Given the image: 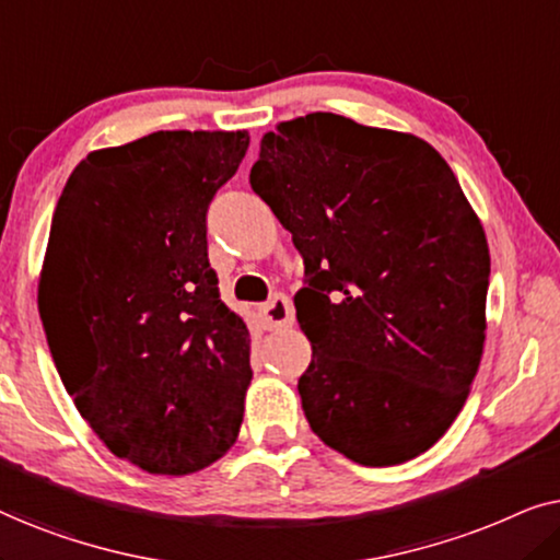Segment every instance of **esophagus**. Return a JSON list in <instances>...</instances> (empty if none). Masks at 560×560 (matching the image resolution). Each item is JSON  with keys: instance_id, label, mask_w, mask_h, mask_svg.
<instances>
[{"instance_id": "obj_1", "label": "esophagus", "mask_w": 560, "mask_h": 560, "mask_svg": "<svg viewBox=\"0 0 560 560\" xmlns=\"http://www.w3.org/2000/svg\"><path fill=\"white\" fill-rule=\"evenodd\" d=\"M262 320H265L267 328L293 326V320H295L293 303H290L285 295H275L272 301H267L262 305Z\"/></svg>"}]
</instances>
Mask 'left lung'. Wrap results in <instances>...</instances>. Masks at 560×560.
<instances>
[{
  "label": "left lung",
  "mask_w": 560,
  "mask_h": 560,
  "mask_svg": "<svg viewBox=\"0 0 560 560\" xmlns=\"http://www.w3.org/2000/svg\"><path fill=\"white\" fill-rule=\"evenodd\" d=\"M249 183L305 262L311 431L362 466L425 454L487 339L489 244L454 171L416 135L313 112L262 137Z\"/></svg>",
  "instance_id": "1"
}]
</instances>
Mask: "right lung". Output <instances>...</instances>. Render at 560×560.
<instances>
[{"label":"right lung","instance_id":"1","mask_svg":"<svg viewBox=\"0 0 560 560\" xmlns=\"http://www.w3.org/2000/svg\"><path fill=\"white\" fill-rule=\"evenodd\" d=\"M249 132L173 129L89 152L58 198L37 308L66 393L114 456L183 477L242 428L252 339L221 303L206 211Z\"/></svg>","mask_w":560,"mask_h":560}]
</instances>
